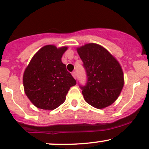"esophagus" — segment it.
<instances>
[{
    "instance_id": "34e87169",
    "label": "esophagus",
    "mask_w": 149,
    "mask_h": 149,
    "mask_svg": "<svg viewBox=\"0 0 149 149\" xmlns=\"http://www.w3.org/2000/svg\"><path fill=\"white\" fill-rule=\"evenodd\" d=\"M72 76H73V77L75 79H76V72L73 71V73H72Z\"/></svg>"
}]
</instances>
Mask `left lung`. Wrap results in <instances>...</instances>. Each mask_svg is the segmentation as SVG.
Returning <instances> with one entry per match:
<instances>
[{
  "label": "left lung",
  "instance_id": "8db88e82",
  "mask_svg": "<svg viewBox=\"0 0 149 149\" xmlns=\"http://www.w3.org/2000/svg\"><path fill=\"white\" fill-rule=\"evenodd\" d=\"M87 74V83L81 86L84 98L88 104L104 109L115 102L124 86L120 64L102 46L88 43L77 47Z\"/></svg>",
  "mask_w": 149,
  "mask_h": 149
}]
</instances>
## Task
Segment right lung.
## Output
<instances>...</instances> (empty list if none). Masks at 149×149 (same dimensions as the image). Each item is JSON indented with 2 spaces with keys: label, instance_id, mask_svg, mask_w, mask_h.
Instances as JSON below:
<instances>
[{
  "label": "right lung",
  "instance_id": "add662e5",
  "mask_svg": "<svg viewBox=\"0 0 149 149\" xmlns=\"http://www.w3.org/2000/svg\"><path fill=\"white\" fill-rule=\"evenodd\" d=\"M68 47L52 45L39 49L30 61L23 75L24 92L37 108L56 109L65 102L66 94L76 81L66 70L61 58Z\"/></svg>",
  "mask_w": 149,
  "mask_h": 149
}]
</instances>
